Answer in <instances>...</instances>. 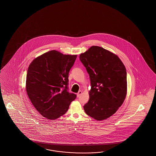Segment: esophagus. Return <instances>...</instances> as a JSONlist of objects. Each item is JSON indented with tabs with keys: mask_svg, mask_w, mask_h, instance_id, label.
Returning a JSON list of instances; mask_svg holds the SVG:
<instances>
[{
	"mask_svg": "<svg viewBox=\"0 0 156 156\" xmlns=\"http://www.w3.org/2000/svg\"><path fill=\"white\" fill-rule=\"evenodd\" d=\"M81 94H82V91H79L78 92V93L77 94V97L79 98Z\"/></svg>",
	"mask_w": 156,
	"mask_h": 156,
	"instance_id": "obj_1",
	"label": "esophagus"
}]
</instances>
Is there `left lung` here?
Listing matches in <instances>:
<instances>
[{
  "instance_id": "obj_1",
  "label": "left lung",
  "mask_w": 156,
  "mask_h": 156,
  "mask_svg": "<svg viewBox=\"0 0 156 156\" xmlns=\"http://www.w3.org/2000/svg\"><path fill=\"white\" fill-rule=\"evenodd\" d=\"M80 60L89 73V101L83 109L97 120L109 118L122 105L127 91L126 69L117 55L101 47L91 46Z\"/></svg>"
}]
</instances>
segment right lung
I'll list each match as a JSON object with an SVG mask.
<instances>
[{
    "mask_svg": "<svg viewBox=\"0 0 156 156\" xmlns=\"http://www.w3.org/2000/svg\"><path fill=\"white\" fill-rule=\"evenodd\" d=\"M76 57L52 50L36 58L28 67L27 95L37 110L48 119L63 115L76 98L68 91L69 73Z\"/></svg>",
    "mask_w": 156,
    "mask_h": 156,
    "instance_id": "1",
    "label": "right lung"
}]
</instances>
